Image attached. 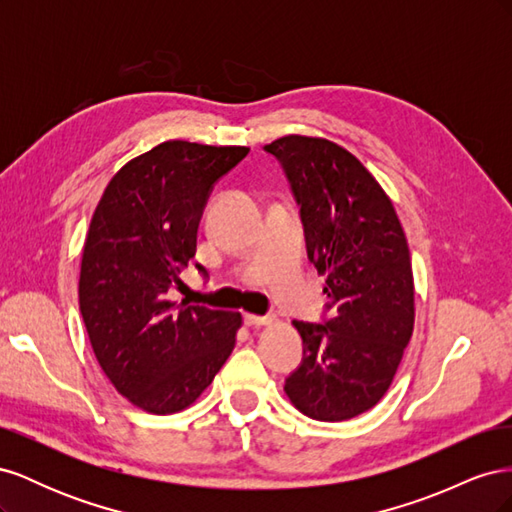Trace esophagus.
<instances>
[{"instance_id": "obj_1", "label": "esophagus", "mask_w": 512, "mask_h": 512, "mask_svg": "<svg viewBox=\"0 0 512 512\" xmlns=\"http://www.w3.org/2000/svg\"><path fill=\"white\" fill-rule=\"evenodd\" d=\"M243 322L247 327H262V324H271L273 318L271 316H256V314H245Z\"/></svg>"}]
</instances>
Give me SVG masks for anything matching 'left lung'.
Segmentation results:
<instances>
[{"label": "left lung", "mask_w": 512, "mask_h": 512, "mask_svg": "<svg viewBox=\"0 0 512 512\" xmlns=\"http://www.w3.org/2000/svg\"><path fill=\"white\" fill-rule=\"evenodd\" d=\"M282 164L305 230L307 258L327 273L322 322L294 320L301 365L286 378L294 408L348 421L389 391L414 327L408 241L380 183L327 138L290 134L265 147Z\"/></svg>", "instance_id": "1"}]
</instances>
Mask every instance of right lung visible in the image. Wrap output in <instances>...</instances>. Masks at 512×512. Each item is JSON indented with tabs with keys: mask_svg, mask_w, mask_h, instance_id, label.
Returning <instances> with one entry per match:
<instances>
[{
	"mask_svg": "<svg viewBox=\"0 0 512 512\" xmlns=\"http://www.w3.org/2000/svg\"><path fill=\"white\" fill-rule=\"evenodd\" d=\"M247 151L166 141L119 170L91 218L79 280L83 322L106 378L145 412L194 404L235 348L241 314L173 303L168 294L183 286L179 273L196 254L213 185Z\"/></svg>",
	"mask_w": 512,
	"mask_h": 512,
	"instance_id": "right-lung-1",
	"label": "right lung"
}]
</instances>
